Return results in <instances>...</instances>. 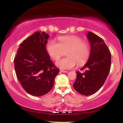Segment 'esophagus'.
Returning a JSON list of instances; mask_svg holds the SVG:
<instances>
[{
    "mask_svg": "<svg viewBox=\"0 0 123 123\" xmlns=\"http://www.w3.org/2000/svg\"><path fill=\"white\" fill-rule=\"evenodd\" d=\"M60 72L62 73H67L68 72V71H66V70H62V69H60Z\"/></svg>",
    "mask_w": 123,
    "mask_h": 123,
    "instance_id": "esophagus-1",
    "label": "esophagus"
}]
</instances>
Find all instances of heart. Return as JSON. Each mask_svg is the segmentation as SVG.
<instances>
[{"mask_svg": "<svg viewBox=\"0 0 123 123\" xmlns=\"http://www.w3.org/2000/svg\"><path fill=\"white\" fill-rule=\"evenodd\" d=\"M58 43L54 40L47 42L46 51L50 57L57 60L66 52L67 58L56 62V65L62 69H70L74 68L76 62L79 65L84 64L90 56V49L88 43L83 42L77 36H63L58 37Z\"/></svg>", "mask_w": 123, "mask_h": 123, "instance_id": "obj_1", "label": "heart"}]
</instances>
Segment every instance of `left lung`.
<instances>
[{
  "mask_svg": "<svg viewBox=\"0 0 123 123\" xmlns=\"http://www.w3.org/2000/svg\"><path fill=\"white\" fill-rule=\"evenodd\" d=\"M87 37L91 44V51L87 62L81 70L76 72L73 88L83 95H90L98 91L104 85L111 66V53L102 38L88 32Z\"/></svg>",
  "mask_w": 123,
  "mask_h": 123,
  "instance_id": "left-lung-1",
  "label": "left lung"
}]
</instances>
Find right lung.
<instances>
[{
  "mask_svg": "<svg viewBox=\"0 0 123 123\" xmlns=\"http://www.w3.org/2000/svg\"><path fill=\"white\" fill-rule=\"evenodd\" d=\"M49 37L46 32H35L21 44L14 60L19 83L32 95L39 97L49 92L59 72L46 51Z\"/></svg>",
  "mask_w": 123,
  "mask_h": 123,
  "instance_id": "add662e5",
  "label": "right lung"
}]
</instances>
